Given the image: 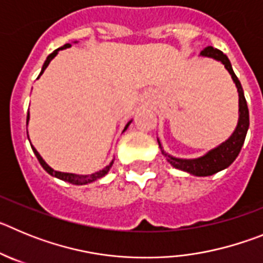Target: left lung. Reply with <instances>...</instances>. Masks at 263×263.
I'll use <instances>...</instances> for the list:
<instances>
[{
    "instance_id": "obj_1",
    "label": "left lung",
    "mask_w": 263,
    "mask_h": 263,
    "mask_svg": "<svg viewBox=\"0 0 263 263\" xmlns=\"http://www.w3.org/2000/svg\"><path fill=\"white\" fill-rule=\"evenodd\" d=\"M200 57L211 58V59H215L216 62L221 63L236 84L237 92H238V122H237L236 129L232 133V136L225 139L224 142L211 148L210 152H206L201 157L192 158V159H184V158H176L170 155L168 153L163 150V146H162L159 139H158V145H159L162 154L166 157L167 162L173 167L195 176H210L231 166L240 154L241 147L245 142L246 133L249 129V109H248V104H246L245 95H243L240 80L237 79L236 73L233 72L232 64L227 55L222 51L213 48L212 46H208L201 51Z\"/></svg>"
}]
</instances>
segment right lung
Wrapping results in <instances>:
<instances>
[{
    "label": "right lung",
    "mask_w": 263,
    "mask_h": 263,
    "mask_svg": "<svg viewBox=\"0 0 263 263\" xmlns=\"http://www.w3.org/2000/svg\"><path fill=\"white\" fill-rule=\"evenodd\" d=\"M75 43H76V42H75ZM68 47H71V45H69V43H67V45L62 46V47L57 48V50L53 51L52 53H50V55H48V57H47V59H46V62H45V64H43V67H42V71H41V73H39L38 78H41L42 73H43V72H45V69L47 68L51 60H52L53 58L57 57L58 52H59L60 50H66V48H68ZM29 120H30V113H27L26 125H29ZM130 124H132V120H130L129 122H127V124L125 125L124 132L127 129V127H129ZM29 141H30V139H29ZM31 148H32V152H34V154H35V157L38 158V160H39V163H41V166L43 167V168H45L46 171H47V173L50 174V175L55 176V178L60 179V180H64V182L71 183V184L83 185V184H88V183L95 182V180H97V179H100V178H103V176H105L106 174L109 173V170H110V167L113 166V160H111L110 163H109L108 166L104 167L103 170H100V171H96V173H93V174H89V175H78V174H72V173H62V171H57V170L51 168V167L48 166L47 163H46L45 159H43V158L41 157V154H39V153L36 152V148L34 147V146H32V145H31Z\"/></svg>",
    "instance_id": "right-lung-1"
}]
</instances>
